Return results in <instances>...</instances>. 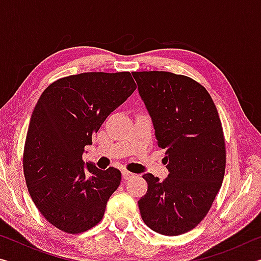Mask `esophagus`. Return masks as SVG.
<instances>
[{
  "label": "esophagus",
  "mask_w": 261,
  "mask_h": 261,
  "mask_svg": "<svg viewBox=\"0 0 261 261\" xmlns=\"http://www.w3.org/2000/svg\"><path fill=\"white\" fill-rule=\"evenodd\" d=\"M122 176H123V178H124V179H129L131 177H134V174L130 173V171H127V170H123Z\"/></svg>",
  "instance_id": "obj_1"
}]
</instances>
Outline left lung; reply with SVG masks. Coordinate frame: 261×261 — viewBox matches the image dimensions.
I'll return each instance as SVG.
<instances>
[{
  "mask_svg": "<svg viewBox=\"0 0 261 261\" xmlns=\"http://www.w3.org/2000/svg\"><path fill=\"white\" fill-rule=\"evenodd\" d=\"M132 76L169 170L162 182L143 175L148 188L138 201L141 219L161 235H182L201 222L222 185L226 143L218 109L206 88L190 77L167 71Z\"/></svg>",
  "mask_w": 261,
  "mask_h": 261,
  "instance_id": "8db88e82",
  "label": "left lung"
}]
</instances>
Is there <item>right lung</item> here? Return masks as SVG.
<instances>
[{
	"instance_id": "obj_1",
	"label": "right lung",
	"mask_w": 261,
	"mask_h": 261,
	"mask_svg": "<svg viewBox=\"0 0 261 261\" xmlns=\"http://www.w3.org/2000/svg\"><path fill=\"white\" fill-rule=\"evenodd\" d=\"M136 88L127 71L84 72L51 83L35 105L24 146V175L37 208L60 230L81 233L102 220L122 175L114 167H85L84 147Z\"/></svg>"
}]
</instances>
